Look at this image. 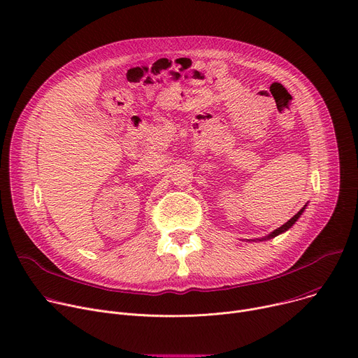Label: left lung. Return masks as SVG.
I'll return each mask as SVG.
<instances>
[{
  "mask_svg": "<svg viewBox=\"0 0 358 358\" xmlns=\"http://www.w3.org/2000/svg\"><path fill=\"white\" fill-rule=\"evenodd\" d=\"M303 210H305V208H302V209H300L289 222H286L285 224H283V227H280V228H277L274 232H271L268 236H267V239H271V238H274V236H277V235H280L281 232H285V231H287L289 228H292L293 227V224H294V222L300 217V215H302L303 213Z\"/></svg>",
  "mask_w": 358,
  "mask_h": 358,
  "instance_id": "8db88e82",
  "label": "left lung"
}]
</instances>
